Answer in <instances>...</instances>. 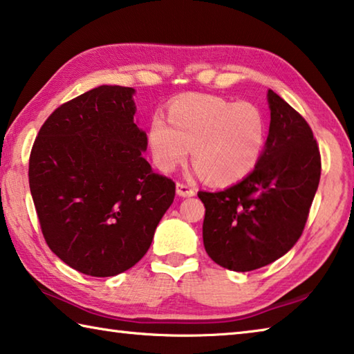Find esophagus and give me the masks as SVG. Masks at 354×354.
Segmentation results:
<instances>
[{"mask_svg": "<svg viewBox=\"0 0 354 354\" xmlns=\"http://www.w3.org/2000/svg\"><path fill=\"white\" fill-rule=\"evenodd\" d=\"M176 194L179 196H194L196 194V190L194 187H190V185H187V184L178 183L176 184Z\"/></svg>", "mask_w": 354, "mask_h": 354, "instance_id": "1", "label": "esophagus"}]
</instances>
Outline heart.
Here are the masks:
<instances>
[{
	"label": "heart",
	"instance_id": "1",
	"mask_svg": "<svg viewBox=\"0 0 354 354\" xmlns=\"http://www.w3.org/2000/svg\"><path fill=\"white\" fill-rule=\"evenodd\" d=\"M151 117L148 143L156 165L173 171L190 154L212 184L236 183L254 169L266 142V117L251 101L187 93Z\"/></svg>",
	"mask_w": 354,
	"mask_h": 354
}]
</instances>
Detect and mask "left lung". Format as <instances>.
Instances as JSON below:
<instances>
[{
	"label": "left lung",
	"instance_id": "obj_1",
	"mask_svg": "<svg viewBox=\"0 0 354 354\" xmlns=\"http://www.w3.org/2000/svg\"><path fill=\"white\" fill-rule=\"evenodd\" d=\"M267 97L270 129L254 170L225 190L198 192L206 253L234 272L268 266L297 243L320 181L313 129L279 95Z\"/></svg>",
	"mask_w": 354,
	"mask_h": 354
}]
</instances>
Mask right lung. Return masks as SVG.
I'll return each instance as SVG.
<instances>
[{"mask_svg":"<svg viewBox=\"0 0 354 354\" xmlns=\"http://www.w3.org/2000/svg\"><path fill=\"white\" fill-rule=\"evenodd\" d=\"M134 88L100 86L41 124L29 156V187L45 242L88 277L139 262L175 200L176 185L143 159Z\"/></svg>","mask_w":354,"mask_h":354,"instance_id":"obj_1","label":"right lung"}]
</instances>
